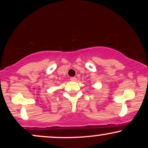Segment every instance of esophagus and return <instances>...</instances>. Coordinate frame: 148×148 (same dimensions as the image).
<instances>
[{"label":"esophagus","instance_id":"esophagus-1","mask_svg":"<svg viewBox=\"0 0 148 148\" xmlns=\"http://www.w3.org/2000/svg\"><path fill=\"white\" fill-rule=\"evenodd\" d=\"M70 80H71V81H76V80H77V79H76V77H71V78H70Z\"/></svg>","mask_w":148,"mask_h":148}]
</instances>
